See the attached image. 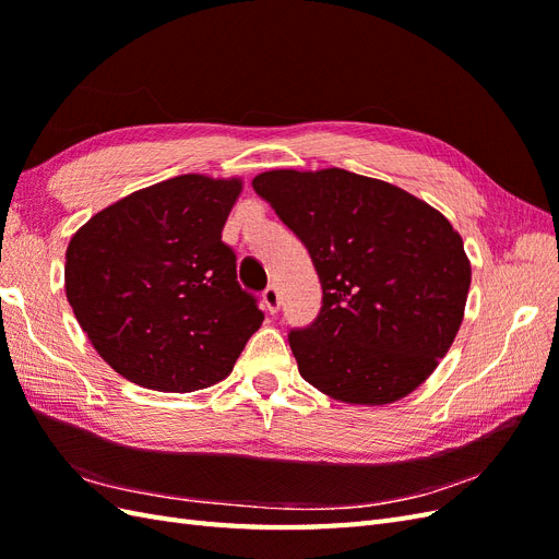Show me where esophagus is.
Wrapping results in <instances>:
<instances>
[{
    "instance_id": "esophagus-1",
    "label": "esophagus",
    "mask_w": 559,
    "mask_h": 559,
    "mask_svg": "<svg viewBox=\"0 0 559 559\" xmlns=\"http://www.w3.org/2000/svg\"><path fill=\"white\" fill-rule=\"evenodd\" d=\"M263 306L270 314H277L280 312V306H282V298H280V289L275 284H270L267 289L263 292Z\"/></svg>"
}]
</instances>
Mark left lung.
Wrapping results in <instances>:
<instances>
[{"label":"left lung","instance_id":"left-lung-1","mask_svg":"<svg viewBox=\"0 0 559 559\" xmlns=\"http://www.w3.org/2000/svg\"><path fill=\"white\" fill-rule=\"evenodd\" d=\"M308 247L321 310L289 345L302 380L337 401L408 396L462 326L471 263L448 218L380 179L341 167L251 181Z\"/></svg>","mask_w":559,"mask_h":559}]
</instances>
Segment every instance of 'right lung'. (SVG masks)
I'll use <instances>...</instances> for the list:
<instances>
[{
    "instance_id": "obj_1",
    "label": "right lung",
    "mask_w": 559,
    "mask_h": 559,
    "mask_svg": "<svg viewBox=\"0 0 559 559\" xmlns=\"http://www.w3.org/2000/svg\"><path fill=\"white\" fill-rule=\"evenodd\" d=\"M240 179L181 175L97 212L67 247L64 292L116 373L156 392L224 380L263 312L222 242Z\"/></svg>"
}]
</instances>
